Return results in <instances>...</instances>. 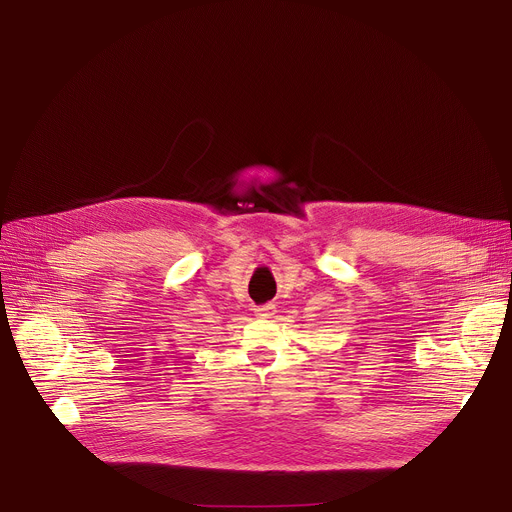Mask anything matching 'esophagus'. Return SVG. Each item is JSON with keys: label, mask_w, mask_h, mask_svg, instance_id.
Listing matches in <instances>:
<instances>
[{"label": "esophagus", "mask_w": 512, "mask_h": 512, "mask_svg": "<svg viewBox=\"0 0 512 512\" xmlns=\"http://www.w3.org/2000/svg\"><path fill=\"white\" fill-rule=\"evenodd\" d=\"M275 306L273 304H265V306H261V308H257L255 310V316L257 318H263V320H269V318H273L275 316Z\"/></svg>", "instance_id": "34e87169"}]
</instances>
